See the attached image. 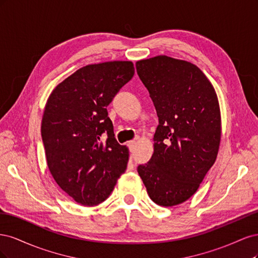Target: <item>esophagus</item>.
Returning a JSON list of instances; mask_svg holds the SVG:
<instances>
[{
    "label": "esophagus",
    "mask_w": 258,
    "mask_h": 258,
    "mask_svg": "<svg viewBox=\"0 0 258 258\" xmlns=\"http://www.w3.org/2000/svg\"><path fill=\"white\" fill-rule=\"evenodd\" d=\"M136 144H137V142L136 141H130L129 143H128V147H129V150L132 152L135 150V147H136Z\"/></svg>",
    "instance_id": "34e87169"
}]
</instances>
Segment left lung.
<instances>
[{
  "label": "left lung",
  "mask_w": 258,
  "mask_h": 258,
  "mask_svg": "<svg viewBox=\"0 0 258 258\" xmlns=\"http://www.w3.org/2000/svg\"><path fill=\"white\" fill-rule=\"evenodd\" d=\"M136 68L159 120L154 154L138 173L155 204L173 207L197 191L216 160L221 142L217 96L190 62L157 56L138 61Z\"/></svg>",
  "instance_id": "1"
}]
</instances>
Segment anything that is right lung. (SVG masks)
Instances as JSON below:
<instances>
[{
  "label": "right lung",
  "instance_id": "obj_1",
  "mask_svg": "<svg viewBox=\"0 0 258 258\" xmlns=\"http://www.w3.org/2000/svg\"><path fill=\"white\" fill-rule=\"evenodd\" d=\"M134 75L131 61L86 66L47 100L41 127L47 166L77 204H101L127 169L128 148L116 141L106 107Z\"/></svg>",
  "mask_w": 258,
  "mask_h": 258
}]
</instances>
